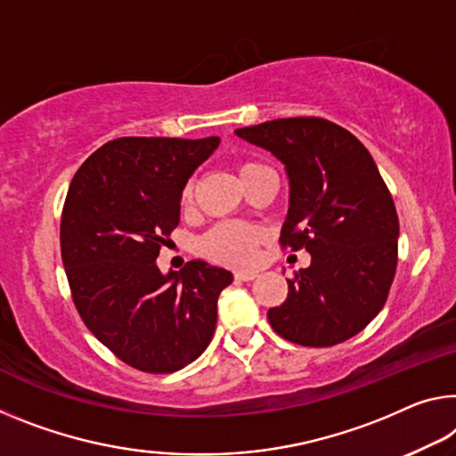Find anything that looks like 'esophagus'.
Wrapping results in <instances>:
<instances>
[{
    "label": "esophagus",
    "mask_w": 456,
    "mask_h": 456,
    "mask_svg": "<svg viewBox=\"0 0 456 456\" xmlns=\"http://www.w3.org/2000/svg\"><path fill=\"white\" fill-rule=\"evenodd\" d=\"M256 278H257V272H251V270L235 272V280L237 281H249V280H256Z\"/></svg>",
    "instance_id": "obj_1"
}]
</instances>
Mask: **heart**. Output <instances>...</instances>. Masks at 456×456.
Instances as JSON below:
<instances>
[{"mask_svg": "<svg viewBox=\"0 0 456 456\" xmlns=\"http://www.w3.org/2000/svg\"><path fill=\"white\" fill-rule=\"evenodd\" d=\"M265 168L257 162H241L237 166V175L240 180L254 175V172ZM192 200V184H186L183 191L180 202L183 207H189ZM264 240V231L254 225H245V223H225V225L215 227L213 231L202 237L199 243L200 254L213 259V262L225 265H248L256 256L257 245Z\"/></svg>", "mask_w": 456, "mask_h": 456, "instance_id": "obj_1", "label": "heart"}]
</instances>
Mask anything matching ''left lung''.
<instances>
[{
  "mask_svg": "<svg viewBox=\"0 0 456 456\" xmlns=\"http://www.w3.org/2000/svg\"><path fill=\"white\" fill-rule=\"evenodd\" d=\"M235 135L284 164L290 199L280 241L310 254V265L288 280V298L267 310L272 329L305 346L355 337L386 305L400 237L392 194L371 154L321 118L273 119Z\"/></svg>",
  "mask_w": 456,
  "mask_h": 456,
  "instance_id": "1",
  "label": "left lung"
}]
</instances>
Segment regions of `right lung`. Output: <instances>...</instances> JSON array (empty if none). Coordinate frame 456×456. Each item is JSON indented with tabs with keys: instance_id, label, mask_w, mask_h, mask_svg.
Wrapping results in <instances>:
<instances>
[{
	"instance_id": "right-lung-1",
	"label": "right lung",
	"mask_w": 456,
	"mask_h": 456,
	"mask_svg": "<svg viewBox=\"0 0 456 456\" xmlns=\"http://www.w3.org/2000/svg\"><path fill=\"white\" fill-rule=\"evenodd\" d=\"M219 137H118L86 158L64 200L61 251L72 300L93 335L146 373L202 355L233 273L202 259L162 273L156 257L180 221V197Z\"/></svg>"
}]
</instances>
